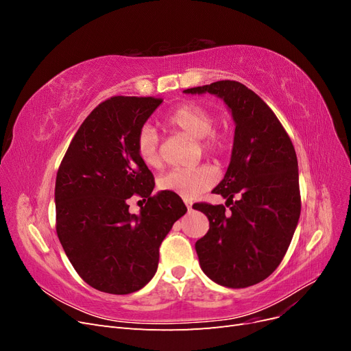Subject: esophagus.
Returning a JSON list of instances; mask_svg holds the SVG:
<instances>
[{"instance_id": "obj_1", "label": "esophagus", "mask_w": 351, "mask_h": 351, "mask_svg": "<svg viewBox=\"0 0 351 351\" xmlns=\"http://www.w3.org/2000/svg\"><path fill=\"white\" fill-rule=\"evenodd\" d=\"M186 206L189 210H192V204H189V202H186Z\"/></svg>"}]
</instances>
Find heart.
<instances>
[{
	"mask_svg": "<svg viewBox=\"0 0 351 351\" xmlns=\"http://www.w3.org/2000/svg\"><path fill=\"white\" fill-rule=\"evenodd\" d=\"M165 124L171 129L186 133L193 139H200V147L206 155H221L226 151V137L212 132L215 124L214 114L204 105L187 102L176 107L165 115ZM136 154L149 168L161 165L158 149V136L151 127H143L136 137ZM217 173L210 167L195 169H176L159 178L158 186L164 192L177 195L183 199H195L215 184Z\"/></svg>",
	"mask_w": 351,
	"mask_h": 351,
	"instance_id": "obj_1",
	"label": "heart"
}]
</instances>
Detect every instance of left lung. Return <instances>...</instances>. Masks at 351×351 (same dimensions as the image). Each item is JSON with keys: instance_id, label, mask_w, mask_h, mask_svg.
Instances as JSON below:
<instances>
[{"instance_id": "obj_1", "label": "left lung", "mask_w": 351, "mask_h": 351, "mask_svg": "<svg viewBox=\"0 0 351 351\" xmlns=\"http://www.w3.org/2000/svg\"><path fill=\"white\" fill-rule=\"evenodd\" d=\"M184 93H212L236 123L231 161L214 193L224 205L196 204L209 219L195 247L200 268L219 285L246 289L268 278L289 249L300 217L299 165L290 136L256 93L219 80ZM238 196L236 202L232 197Z\"/></svg>"}]
</instances>
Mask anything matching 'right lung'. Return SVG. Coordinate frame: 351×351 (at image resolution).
<instances>
[{"label":"right lung","mask_w":351,"mask_h":351,"mask_svg":"<svg viewBox=\"0 0 351 351\" xmlns=\"http://www.w3.org/2000/svg\"><path fill=\"white\" fill-rule=\"evenodd\" d=\"M154 97L101 102L70 142L56 180L57 234L84 282L110 294L141 290L158 268L159 246L187 208L180 196H152L154 176L136 154V137L161 105ZM147 202L139 216L126 200Z\"/></svg>","instance_id":"add662e5"}]
</instances>
